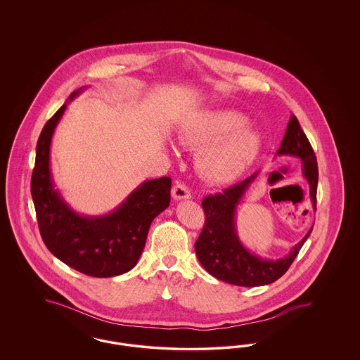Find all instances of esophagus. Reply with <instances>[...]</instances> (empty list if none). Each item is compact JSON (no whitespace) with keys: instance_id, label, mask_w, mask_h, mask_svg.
<instances>
[{"instance_id":"1","label":"esophagus","mask_w":360,"mask_h":360,"mask_svg":"<svg viewBox=\"0 0 360 360\" xmlns=\"http://www.w3.org/2000/svg\"><path fill=\"white\" fill-rule=\"evenodd\" d=\"M172 193L174 200H176V201L188 200V198L191 197L190 190H188V186H186V185H184V184H176V185L172 188Z\"/></svg>"}]
</instances>
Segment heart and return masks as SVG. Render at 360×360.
Listing matches in <instances>:
<instances>
[{
	"mask_svg": "<svg viewBox=\"0 0 360 360\" xmlns=\"http://www.w3.org/2000/svg\"><path fill=\"white\" fill-rule=\"evenodd\" d=\"M184 140L200 147L197 167L213 184H231L248 172L264 146L257 127L235 109H205L188 120Z\"/></svg>",
	"mask_w": 360,
	"mask_h": 360,
	"instance_id": "b5f03b06",
	"label": "heart"
}]
</instances>
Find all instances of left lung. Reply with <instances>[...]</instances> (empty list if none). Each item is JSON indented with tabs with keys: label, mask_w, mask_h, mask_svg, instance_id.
<instances>
[{
	"label": "left lung",
	"mask_w": 360,
	"mask_h": 360,
	"mask_svg": "<svg viewBox=\"0 0 360 360\" xmlns=\"http://www.w3.org/2000/svg\"><path fill=\"white\" fill-rule=\"evenodd\" d=\"M275 155L294 156L301 160L302 176L308 182L310 202L316 212L317 160L308 137L294 115L290 116L285 136ZM259 174L260 170L238 185L224 190V193L204 198L205 226L195 241L197 257L209 274L226 283L244 288L264 286L279 279L289 270L313 229L311 225L302 240L291 247L290 252L279 259L259 257L243 244L236 225V212Z\"/></svg>",
	"instance_id": "1"
}]
</instances>
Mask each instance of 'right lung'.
I'll return each instance as SVG.
<instances>
[{"label": "right lung", "mask_w": 360, "mask_h": 360, "mask_svg": "<svg viewBox=\"0 0 360 360\" xmlns=\"http://www.w3.org/2000/svg\"><path fill=\"white\" fill-rule=\"evenodd\" d=\"M85 89L72 91L44 125L36 146L31 193L41 238L52 255L89 276H117L136 266L150 225L170 205L172 178L144 181L103 216L78 213L66 202L52 178V136L68 103Z\"/></svg>", "instance_id": "add662e5"}]
</instances>
